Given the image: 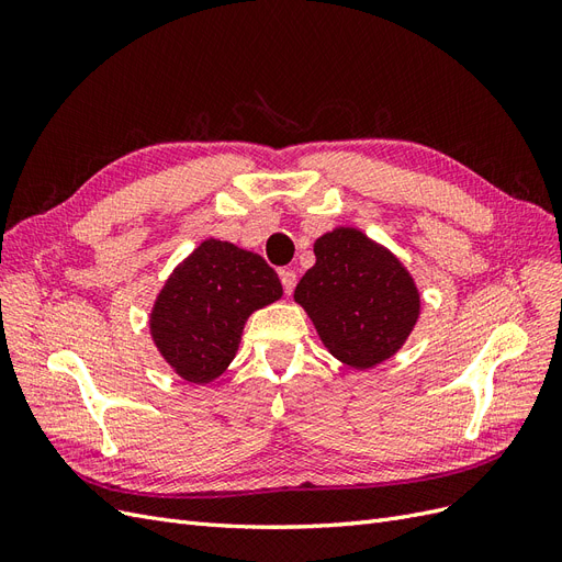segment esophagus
I'll use <instances>...</instances> for the list:
<instances>
[{"label":"esophagus","mask_w":562,"mask_h":562,"mask_svg":"<svg viewBox=\"0 0 562 562\" xmlns=\"http://www.w3.org/2000/svg\"><path fill=\"white\" fill-rule=\"evenodd\" d=\"M279 277H281L283 293H285V295H291V293L295 291V283H297L295 271H291V269H281V271H279Z\"/></svg>","instance_id":"esophagus-1"}]
</instances>
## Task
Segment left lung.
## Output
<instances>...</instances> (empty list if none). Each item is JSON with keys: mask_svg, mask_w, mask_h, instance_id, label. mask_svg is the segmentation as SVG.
<instances>
[{"mask_svg": "<svg viewBox=\"0 0 562 562\" xmlns=\"http://www.w3.org/2000/svg\"><path fill=\"white\" fill-rule=\"evenodd\" d=\"M316 265L295 288L328 351L372 368L394 356L415 328L419 293L405 267L366 234L339 227L314 244Z\"/></svg>", "mask_w": 562, "mask_h": 562, "instance_id": "left-lung-1", "label": "left lung"}]
</instances>
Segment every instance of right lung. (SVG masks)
<instances>
[{
    "mask_svg": "<svg viewBox=\"0 0 562 562\" xmlns=\"http://www.w3.org/2000/svg\"><path fill=\"white\" fill-rule=\"evenodd\" d=\"M281 295L279 274L258 252L209 239L166 281L151 337L182 380L206 384L232 363L246 318Z\"/></svg>",
    "mask_w": 562,
    "mask_h": 562,
    "instance_id": "obj_1",
    "label": "right lung"
}]
</instances>
